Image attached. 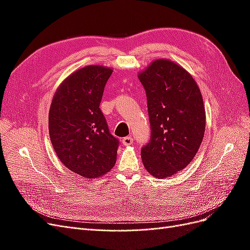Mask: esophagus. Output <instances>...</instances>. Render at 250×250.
I'll return each instance as SVG.
<instances>
[{"label":"esophagus","mask_w":250,"mask_h":250,"mask_svg":"<svg viewBox=\"0 0 250 250\" xmlns=\"http://www.w3.org/2000/svg\"><path fill=\"white\" fill-rule=\"evenodd\" d=\"M132 142H133L132 137H125V138H123V140H122L123 145H125V146H126V145H131Z\"/></svg>","instance_id":"1"}]
</instances>
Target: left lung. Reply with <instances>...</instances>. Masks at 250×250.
Returning a JSON list of instances; mask_svg holds the SVG:
<instances>
[{
  "label": "left lung",
  "instance_id": "8db88e82",
  "mask_svg": "<svg viewBox=\"0 0 250 250\" xmlns=\"http://www.w3.org/2000/svg\"><path fill=\"white\" fill-rule=\"evenodd\" d=\"M145 88L150 140L142 147L146 170L170 177L192 162L206 129V111L197 83L184 67L157 59L139 74Z\"/></svg>",
  "mask_w": 250,
  "mask_h": 250
}]
</instances>
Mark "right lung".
I'll return each instance as SVG.
<instances>
[{"label": "right lung", "instance_id": "1", "mask_svg": "<svg viewBox=\"0 0 250 250\" xmlns=\"http://www.w3.org/2000/svg\"><path fill=\"white\" fill-rule=\"evenodd\" d=\"M111 73L101 65L82 67L60 84L50 107L53 148L67 169L86 178L103 175L117 160L120 142L99 107Z\"/></svg>", "mask_w": 250, "mask_h": 250}]
</instances>
